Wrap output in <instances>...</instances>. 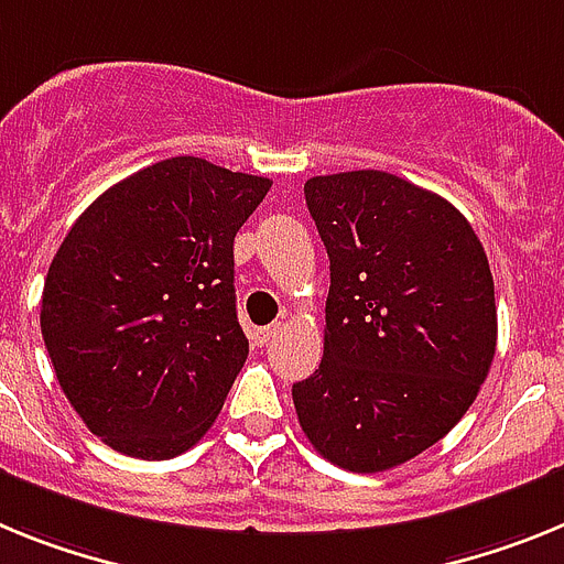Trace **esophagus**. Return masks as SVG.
Segmentation results:
<instances>
[{"label": "esophagus", "instance_id": "obj_1", "mask_svg": "<svg viewBox=\"0 0 564 564\" xmlns=\"http://www.w3.org/2000/svg\"><path fill=\"white\" fill-rule=\"evenodd\" d=\"M278 332H281V326H278V323H272V326H263V329H254V343H258V346H269V343L275 340L278 337Z\"/></svg>", "mask_w": 564, "mask_h": 564}]
</instances>
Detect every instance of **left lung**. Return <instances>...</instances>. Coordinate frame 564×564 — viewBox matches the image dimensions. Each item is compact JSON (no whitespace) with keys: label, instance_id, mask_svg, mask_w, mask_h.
<instances>
[{"label":"left lung","instance_id":"1","mask_svg":"<svg viewBox=\"0 0 564 564\" xmlns=\"http://www.w3.org/2000/svg\"><path fill=\"white\" fill-rule=\"evenodd\" d=\"M329 252L323 360L292 386L315 452L375 474L459 423L497 351L486 249L463 213L383 170L306 181Z\"/></svg>","mask_w":564,"mask_h":564}]
</instances>
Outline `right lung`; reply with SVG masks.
<instances>
[{
    "label": "right lung",
    "mask_w": 564,
    "mask_h": 564,
    "mask_svg": "<svg viewBox=\"0 0 564 564\" xmlns=\"http://www.w3.org/2000/svg\"><path fill=\"white\" fill-rule=\"evenodd\" d=\"M272 181L178 155L112 184L78 215L42 292V337L96 437L141 459L193 448L249 340L232 243Z\"/></svg>",
    "instance_id": "add662e5"
}]
</instances>
